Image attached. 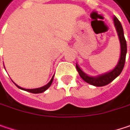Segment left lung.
Listing matches in <instances>:
<instances>
[{
	"label": "left lung",
	"mask_w": 130,
	"mask_h": 130,
	"mask_svg": "<svg viewBox=\"0 0 130 130\" xmlns=\"http://www.w3.org/2000/svg\"><path fill=\"white\" fill-rule=\"evenodd\" d=\"M114 21V24L116 26V31L118 33L119 41H120V44H121V56L120 59L116 65V67L110 72L98 75L97 77H91L87 75L86 73H84L82 70L80 69L78 64H76V69L78 72L81 78L83 79L84 81L88 83L91 85L95 86V87H104L111 83L114 79H116L122 72L124 69V64H125L126 60V41L124 38V29L122 27V25L121 22L118 21V19L114 17L113 18Z\"/></svg>",
	"instance_id": "obj_1"
}]
</instances>
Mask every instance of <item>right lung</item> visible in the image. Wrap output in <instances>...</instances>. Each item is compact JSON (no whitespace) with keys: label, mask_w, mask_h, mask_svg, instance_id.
Returning a JSON list of instances; mask_svg holds the SVG:
<instances>
[{"label":"right lung","mask_w":130,"mask_h":130,"mask_svg":"<svg viewBox=\"0 0 130 130\" xmlns=\"http://www.w3.org/2000/svg\"><path fill=\"white\" fill-rule=\"evenodd\" d=\"M53 78H54V75L52 76V78L51 80L46 84V85H45V86H43V87H40V88H36V89H23L22 87H19V86H18L16 84H14L18 87L19 89H23V90H25V91H27V92H32V93H35V94H38V93H41V92H43L44 91H46L47 89L49 88L50 86H51L52 83V80H53Z\"/></svg>","instance_id":"1"}]
</instances>
